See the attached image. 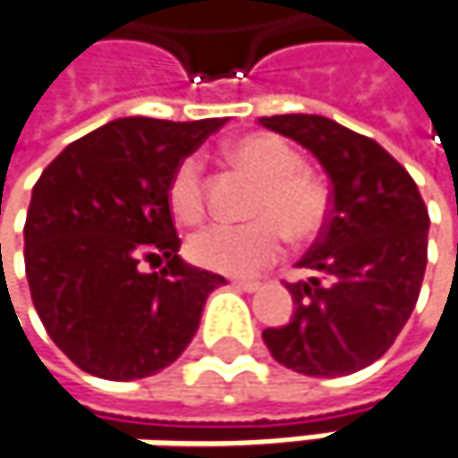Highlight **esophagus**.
I'll use <instances>...</instances> for the list:
<instances>
[{
	"label": "esophagus",
	"instance_id": "1",
	"mask_svg": "<svg viewBox=\"0 0 458 458\" xmlns=\"http://www.w3.org/2000/svg\"><path fill=\"white\" fill-rule=\"evenodd\" d=\"M230 285H233L235 291H246V293L259 291V283H257V280H230Z\"/></svg>",
	"mask_w": 458,
	"mask_h": 458
}]
</instances>
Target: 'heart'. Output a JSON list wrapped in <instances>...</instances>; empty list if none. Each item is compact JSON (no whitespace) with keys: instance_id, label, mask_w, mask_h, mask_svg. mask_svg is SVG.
Returning <instances> with one entry per match:
<instances>
[{"instance_id":"heart-1","label":"heart","mask_w":458,"mask_h":458,"mask_svg":"<svg viewBox=\"0 0 458 458\" xmlns=\"http://www.w3.org/2000/svg\"><path fill=\"white\" fill-rule=\"evenodd\" d=\"M233 165L259 181L251 196L243 225H209L188 238V259L204 270L223 275H254L272 265L285 235L296 243L312 241L327 223V191L310 170H301V157L293 146L272 133H249L228 146ZM167 204L175 220L193 225L204 217V173L196 157H183L170 181Z\"/></svg>"}]
</instances>
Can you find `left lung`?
I'll return each mask as SVG.
<instances>
[{
    "instance_id": "left-lung-1",
    "label": "left lung",
    "mask_w": 458,
    "mask_h": 458,
    "mask_svg": "<svg viewBox=\"0 0 458 458\" xmlns=\"http://www.w3.org/2000/svg\"><path fill=\"white\" fill-rule=\"evenodd\" d=\"M310 148L330 178V212L285 283L293 317L262 333L283 367L335 377L364 369L394 346L414 310L428 265L430 215L411 175L367 136L322 114L259 120Z\"/></svg>"
}]
</instances>
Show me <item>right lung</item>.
Segmentation results:
<instances>
[{"label":"right lung","instance_id":"1","mask_svg":"<svg viewBox=\"0 0 458 458\" xmlns=\"http://www.w3.org/2000/svg\"><path fill=\"white\" fill-rule=\"evenodd\" d=\"M225 120H112L64 146L33 186L25 275L49 338L83 372L139 380L170 367L225 283L178 257L175 165ZM146 261L157 273L140 270Z\"/></svg>","mask_w":458,"mask_h":458}]
</instances>
